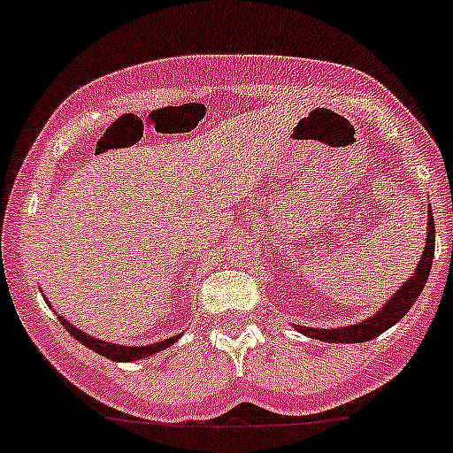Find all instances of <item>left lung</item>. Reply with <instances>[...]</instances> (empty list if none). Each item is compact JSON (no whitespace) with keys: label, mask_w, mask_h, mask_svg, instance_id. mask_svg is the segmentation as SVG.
Masks as SVG:
<instances>
[{"label":"left lung","mask_w":453,"mask_h":453,"mask_svg":"<svg viewBox=\"0 0 453 453\" xmlns=\"http://www.w3.org/2000/svg\"><path fill=\"white\" fill-rule=\"evenodd\" d=\"M432 260H434V219H432V208L428 211V238H426V250L421 253L419 265H417L415 273L411 275V280L402 283L400 290L391 296L385 305L380 307L379 314L370 316L367 320H361L359 325L342 326V329H311V326H296V331L303 335L311 337V340L320 342H331V344H359V342H370L374 337H379L380 333L400 322V318H404L406 311L411 310L412 303L419 299L421 290H424L426 281L430 277Z\"/></svg>","instance_id":"left-lung-1"}]
</instances>
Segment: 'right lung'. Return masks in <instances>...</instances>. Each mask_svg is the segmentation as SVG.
Here are the masks:
<instances>
[{"instance_id":"add662e5","label":"right lung","mask_w":453,"mask_h":453,"mask_svg":"<svg viewBox=\"0 0 453 453\" xmlns=\"http://www.w3.org/2000/svg\"><path fill=\"white\" fill-rule=\"evenodd\" d=\"M51 307V305H49ZM59 322H62V326H66V331L71 333L74 340L81 342L83 346H88L89 350L98 352V355L107 357V359L111 361H137V359H143V357H150V355H157V352L165 350V348H170L172 344H176L178 340H180V335H173L170 340H163V342H154V344H148V346H120V344H109V342H103L98 340V337H92L88 335L86 331L77 329V326L71 325V322L66 320V318L58 316Z\"/></svg>"}]
</instances>
